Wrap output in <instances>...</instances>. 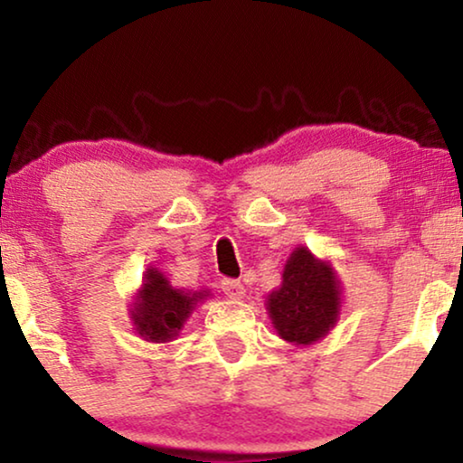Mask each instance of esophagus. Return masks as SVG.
Here are the masks:
<instances>
[{
    "mask_svg": "<svg viewBox=\"0 0 463 463\" xmlns=\"http://www.w3.org/2000/svg\"><path fill=\"white\" fill-rule=\"evenodd\" d=\"M222 291H224L228 298H232V300L243 298V294H246L243 285L239 283V280H235V279H224V280H222Z\"/></svg>",
    "mask_w": 463,
    "mask_h": 463,
    "instance_id": "1",
    "label": "esophagus"
}]
</instances>
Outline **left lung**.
I'll return each instance as SVG.
<instances>
[{"instance_id":"8db88e82","label":"left lung","mask_w":463,"mask_h":463,"mask_svg":"<svg viewBox=\"0 0 463 463\" xmlns=\"http://www.w3.org/2000/svg\"><path fill=\"white\" fill-rule=\"evenodd\" d=\"M276 331L287 342H317L337 322L339 285L328 263H317L307 248H296L285 265L283 285L268 298Z\"/></svg>"}]
</instances>
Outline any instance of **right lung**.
<instances>
[{"mask_svg": "<svg viewBox=\"0 0 463 463\" xmlns=\"http://www.w3.org/2000/svg\"><path fill=\"white\" fill-rule=\"evenodd\" d=\"M206 294H184L174 289L169 280L158 269H147L146 283L139 298L135 302L132 320L141 337L150 342H169L176 337L189 313L194 311L195 300Z\"/></svg>", "mask_w": 463, "mask_h": 463, "instance_id": "add662e5", "label": "right lung"}]
</instances>
